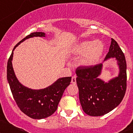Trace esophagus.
<instances>
[{"label": "esophagus", "instance_id": "obj_1", "mask_svg": "<svg viewBox=\"0 0 133 133\" xmlns=\"http://www.w3.org/2000/svg\"><path fill=\"white\" fill-rule=\"evenodd\" d=\"M76 76H73V77H72V79H71V83H72V84H76V83H77V82H76Z\"/></svg>", "mask_w": 133, "mask_h": 133}]
</instances>
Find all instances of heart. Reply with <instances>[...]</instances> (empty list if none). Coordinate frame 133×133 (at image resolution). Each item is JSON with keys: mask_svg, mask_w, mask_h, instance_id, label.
<instances>
[{"mask_svg": "<svg viewBox=\"0 0 133 133\" xmlns=\"http://www.w3.org/2000/svg\"><path fill=\"white\" fill-rule=\"evenodd\" d=\"M104 46L99 41H84L74 46L72 51L77 55H81L80 64L90 66L97 64L101 58Z\"/></svg>", "mask_w": 133, "mask_h": 133, "instance_id": "b5f03b06", "label": "heart"}]
</instances>
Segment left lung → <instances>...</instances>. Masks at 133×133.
Wrapping results in <instances>:
<instances>
[{"mask_svg":"<svg viewBox=\"0 0 133 133\" xmlns=\"http://www.w3.org/2000/svg\"><path fill=\"white\" fill-rule=\"evenodd\" d=\"M115 58L118 68L117 77L107 82L100 78L103 64L81 66L76 70L79 100L83 110L93 117L103 116L117 107L123 99L127 88V63L118 43L111 38L109 51L104 62ZM103 62V63H104Z\"/></svg>","mask_w":133,"mask_h":133,"instance_id":"obj_1","label":"left lung"}]
</instances>
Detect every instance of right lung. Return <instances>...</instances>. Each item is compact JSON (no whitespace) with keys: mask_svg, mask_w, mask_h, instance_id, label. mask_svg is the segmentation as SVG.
<instances>
[{"mask_svg":"<svg viewBox=\"0 0 133 133\" xmlns=\"http://www.w3.org/2000/svg\"><path fill=\"white\" fill-rule=\"evenodd\" d=\"M45 37L43 32H32L14 47L7 63V81L15 102L21 111L34 119L47 118L55 112L66 88L70 84L71 77H62L44 89H32L21 84L16 78L12 66L13 51L21 43L32 37Z\"/></svg>","mask_w":133,"mask_h":133,"instance_id":"add662e5","label":"right lung"}]
</instances>
